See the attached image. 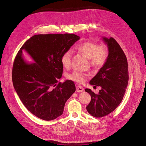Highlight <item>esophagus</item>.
I'll return each instance as SVG.
<instances>
[{"instance_id":"1","label":"esophagus","mask_w":146,"mask_h":146,"mask_svg":"<svg viewBox=\"0 0 146 146\" xmlns=\"http://www.w3.org/2000/svg\"><path fill=\"white\" fill-rule=\"evenodd\" d=\"M76 91L78 92H82L83 91V88L80 85H77L76 86Z\"/></svg>"}]
</instances>
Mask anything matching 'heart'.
I'll use <instances>...</instances> for the list:
<instances>
[{
    "label": "heart",
    "instance_id": "1",
    "mask_svg": "<svg viewBox=\"0 0 146 146\" xmlns=\"http://www.w3.org/2000/svg\"><path fill=\"white\" fill-rule=\"evenodd\" d=\"M76 50L89 59L90 64L96 68L101 67L107 62L109 51L107 46L98 44L92 41H85L76 47ZM72 54L70 50L66 51L61 56V62L65 68H69L71 63ZM88 74L82 72L74 71L68 75V78L78 83H83Z\"/></svg>",
    "mask_w": 146,
    "mask_h": 146
}]
</instances>
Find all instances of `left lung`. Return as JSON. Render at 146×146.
Returning a JSON list of instances; mask_svg holds the SVG:
<instances>
[{
    "mask_svg": "<svg viewBox=\"0 0 146 146\" xmlns=\"http://www.w3.org/2000/svg\"><path fill=\"white\" fill-rule=\"evenodd\" d=\"M107 44L109 55L107 62L90 82L91 85L102 89L96 94L90 89H85L91 97L86 110L91 116L102 117L113 112L122 102L129 82V70L126 56L113 38L103 37Z\"/></svg>",
    "mask_w": 146,
    "mask_h": 146,
    "instance_id": "1",
    "label": "left lung"
}]
</instances>
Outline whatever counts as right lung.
Masks as SVG:
<instances>
[{
  "label": "right lung",
  "mask_w": 146,
  "mask_h": 146,
  "mask_svg": "<svg viewBox=\"0 0 146 146\" xmlns=\"http://www.w3.org/2000/svg\"><path fill=\"white\" fill-rule=\"evenodd\" d=\"M79 39L69 33L36 35L17 52L12 70L13 86L26 108L38 118L51 121L61 116L76 91L73 81L58 83V79L63 74L61 56ZM23 50L35 63L23 59Z\"/></svg>",
  "instance_id": "1"
}]
</instances>
